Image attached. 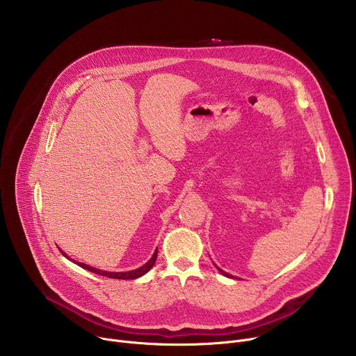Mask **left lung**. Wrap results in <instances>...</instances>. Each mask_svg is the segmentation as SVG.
<instances>
[{
    "label": "left lung",
    "mask_w": 356,
    "mask_h": 356,
    "mask_svg": "<svg viewBox=\"0 0 356 356\" xmlns=\"http://www.w3.org/2000/svg\"><path fill=\"white\" fill-rule=\"evenodd\" d=\"M218 270H220V272H221V273H222V275H224V276H227V277H232V276H231V275H228V273H225V272H222V270H221V269H218Z\"/></svg>",
    "instance_id": "left-lung-1"
}]
</instances>
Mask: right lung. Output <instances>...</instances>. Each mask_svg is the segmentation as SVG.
Segmentation results:
<instances>
[{"label":"right lung","mask_w":356,"mask_h":356,"mask_svg":"<svg viewBox=\"0 0 356 356\" xmlns=\"http://www.w3.org/2000/svg\"><path fill=\"white\" fill-rule=\"evenodd\" d=\"M60 252H62V250H60ZM62 253H63V255L66 257V253H65V252H62ZM156 257H158V249L155 250L154 257H152V258L149 259V262H147V264H145L142 268L135 269V270H131V272H104V270H99V269L91 268V266L84 265V264H79V262H77V265H79V266H81L83 269H87V270H90V272H92V273H97V275H99V276H107V277H111V279H122V280H128V279H138V277L143 276L146 272H149V270L152 269V266L155 265V262H156ZM66 258H67V257H66Z\"/></svg>","instance_id":"1"}]
</instances>
